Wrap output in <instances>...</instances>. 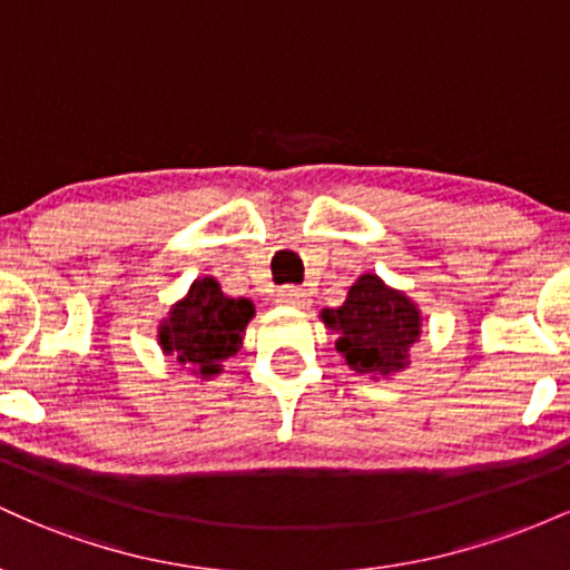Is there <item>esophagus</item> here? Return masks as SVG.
Masks as SVG:
<instances>
[{"label":"esophagus","mask_w":570,"mask_h":570,"mask_svg":"<svg viewBox=\"0 0 570 570\" xmlns=\"http://www.w3.org/2000/svg\"><path fill=\"white\" fill-rule=\"evenodd\" d=\"M276 297H278V303L294 305V307H299V305L307 303V292L299 289V286H281Z\"/></svg>","instance_id":"1"}]
</instances>
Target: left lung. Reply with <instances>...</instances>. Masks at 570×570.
<instances>
[{
	"label": "left lung",
	"mask_w": 570,
	"mask_h": 570,
	"mask_svg": "<svg viewBox=\"0 0 570 570\" xmlns=\"http://www.w3.org/2000/svg\"><path fill=\"white\" fill-rule=\"evenodd\" d=\"M335 332V348L362 375H389L407 364V351L421 335V316L404 294L391 292L377 276H362L337 311H324Z\"/></svg>",
	"instance_id": "left-lung-1"
}]
</instances>
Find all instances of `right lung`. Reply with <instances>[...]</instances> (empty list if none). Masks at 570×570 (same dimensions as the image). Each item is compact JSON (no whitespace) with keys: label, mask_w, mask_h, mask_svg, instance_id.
Masks as SVG:
<instances>
[{"label":"right lung","mask_w":570,"mask_h":570,"mask_svg":"<svg viewBox=\"0 0 570 570\" xmlns=\"http://www.w3.org/2000/svg\"><path fill=\"white\" fill-rule=\"evenodd\" d=\"M252 316L254 305L248 299L225 297L217 281L200 278L160 326V345L176 353L181 364H193L203 375H217L222 358L238 353Z\"/></svg>","instance_id":"add662e5"}]
</instances>
